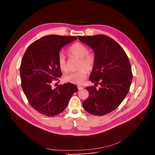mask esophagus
Masks as SVG:
<instances>
[{"label": "esophagus", "mask_w": 155, "mask_h": 155, "mask_svg": "<svg viewBox=\"0 0 155 155\" xmlns=\"http://www.w3.org/2000/svg\"><path fill=\"white\" fill-rule=\"evenodd\" d=\"M77 87H78V89L79 90H82L83 88V87H81V86H78Z\"/></svg>", "instance_id": "esophagus-1"}]
</instances>
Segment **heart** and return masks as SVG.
<instances>
[{
  "instance_id": "obj_1",
  "label": "heart",
  "mask_w": 155,
  "mask_h": 155,
  "mask_svg": "<svg viewBox=\"0 0 155 155\" xmlns=\"http://www.w3.org/2000/svg\"><path fill=\"white\" fill-rule=\"evenodd\" d=\"M69 53L74 56L80 58L78 65V71L69 72L64 75V80L65 81L72 83L76 84H82L85 81L87 71H91L93 69L95 62L96 57L93 53L88 51V48L84 44L77 42L69 48ZM58 64L59 69L62 72L68 71V66L66 61L65 55L63 53H59L58 56Z\"/></svg>"
}]
</instances>
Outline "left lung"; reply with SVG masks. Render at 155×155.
Returning <instances> with one entry per match:
<instances>
[{
    "label": "left lung",
    "instance_id": "1",
    "mask_svg": "<svg viewBox=\"0 0 155 155\" xmlns=\"http://www.w3.org/2000/svg\"><path fill=\"white\" fill-rule=\"evenodd\" d=\"M78 39L94 51L96 62L90 80L101 85L86 87L88 97L83 102L89 114L102 116L115 110L127 94L132 80L128 57L119 44L110 37L99 34L78 36Z\"/></svg>",
    "mask_w": 155,
    "mask_h": 155
}]
</instances>
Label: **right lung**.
Instances as JSON below:
<instances>
[{"label":"right lung","mask_w":155,"mask_h":155,"mask_svg":"<svg viewBox=\"0 0 155 155\" xmlns=\"http://www.w3.org/2000/svg\"><path fill=\"white\" fill-rule=\"evenodd\" d=\"M76 39L74 36H44L31 43L23 55L19 69L22 89L31 107L43 115L61 114L78 91L71 83L51 87L52 81L62 75L58 64L59 51Z\"/></svg>","instance_id":"1"}]
</instances>
